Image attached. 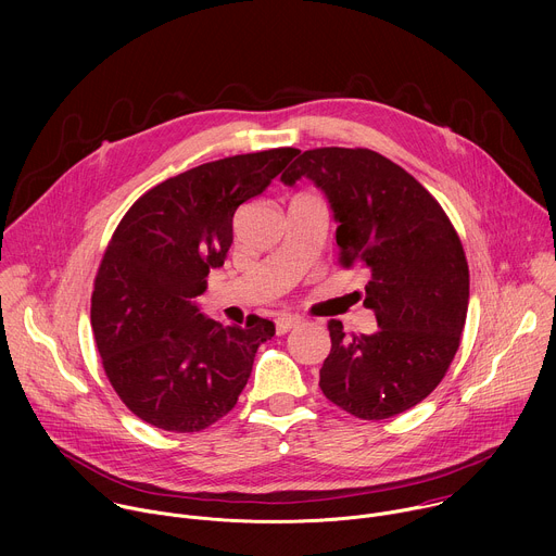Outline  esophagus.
I'll list each match as a JSON object with an SVG mask.
<instances>
[{"label": "esophagus", "mask_w": 556, "mask_h": 556, "mask_svg": "<svg viewBox=\"0 0 556 556\" xmlns=\"http://www.w3.org/2000/svg\"><path fill=\"white\" fill-rule=\"evenodd\" d=\"M301 316H296V314H281V316H277L275 319V326H277V334H286V332H290L292 328H296V326H301Z\"/></svg>", "instance_id": "esophagus-1"}]
</instances>
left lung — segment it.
<instances>
[{"label": "left lung", "instance_id": "8db88e82", "mask_svg": "<svg viewBox=\"0 0 556 556\" xmlns=\"http://www.w3.org/2000/svg\"><path fill=\"white\" fill-rule=\"evenodd\" d=\"M307 178L332 208L343 266L369 270L363 305L374 334L345 337L330 321L332 350L321 367L326 399L363 420L399 416L440 384L468 309V264L438 200L403 167L371 149L303 151L281 176Z\"/></svg>", "mask_w": 556, "mask_h": 556}]
</instances>
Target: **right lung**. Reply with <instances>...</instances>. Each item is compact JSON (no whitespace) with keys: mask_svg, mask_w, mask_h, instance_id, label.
<instances>
[{"mask_svg":"<svg viewBox=\"0 0 556 556\" xmlns=\"http://www.w3.org/2000/svg\"><path fill=\"white\" fill-rule=\"evenodd\" d=\"M299 153L281 147L230 155L149 189L125 213L103 255L92 330L105 374L131 414L193 433L226 416L275 324L251 314L222 326L200 312L232 244L237 206L260 195Z\"/></svg>","mask_w":556,"mask_h":556,"instance_id":"1","label":"right lung"}]
</instances>
